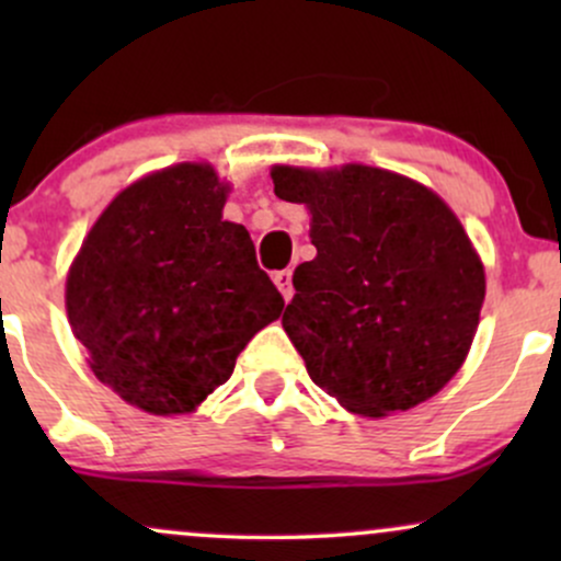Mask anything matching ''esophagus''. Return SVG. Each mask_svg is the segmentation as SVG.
<instances>
[{
    "instance_id": "obj_1",
    "label": "esophagus",
    "mask_w": 561,
    "mask_h": 561,
    "mask_svg": "<svg viewBox=\"0 0 561 561\" xmlns=\"http://www.w3.org/2000/svg\"><path fill=\"white\" fill-rule=\"evenodd\" d=\"M274 282H276V287H279L282 298H285V300H293V295H295V287H293V272H289V268H285V272H276V274H274Z\"/></svg>"
}]
</instances>
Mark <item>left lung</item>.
<instances>
[{"mask_svg":"<svg viewBox=\"0 0 561 561\" xmlns=\"http://www.w3.org/2000/svg\"><path fill=\"white\" fill-rule=\"evenodd\" d=\"M272 179L276 197L311 210L317 259L295 268L282 317L308 377L366 416L435 396L467 358L485 300L459 218L427 186L369 165H276Z\"/></svg>","mask_w":561,"mask_h":561,"instance_id":"obj_1","label":"left lung"}]
</instances>
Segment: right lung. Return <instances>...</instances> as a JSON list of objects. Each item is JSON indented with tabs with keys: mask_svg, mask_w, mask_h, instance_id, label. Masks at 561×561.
Instances as JSON below:
<instances>
[{
	"mask_svg": "<svg viewBox=\"0 0 561 561\" xmlns=\"http://www.w3.org/2000/svg\"><path fill=\"white\" fill-rule=\"evenodd\" d=\"M224 203L210 165L152 173L107 205L70 266L68 319L92 371L150 414L195 409L285 308Z\"/></svg>",
	"mask_w": 561,
	"mask_h": 561,
	"instance_id": "add662e5",
	"label": "right lung"
}]
</instances>
